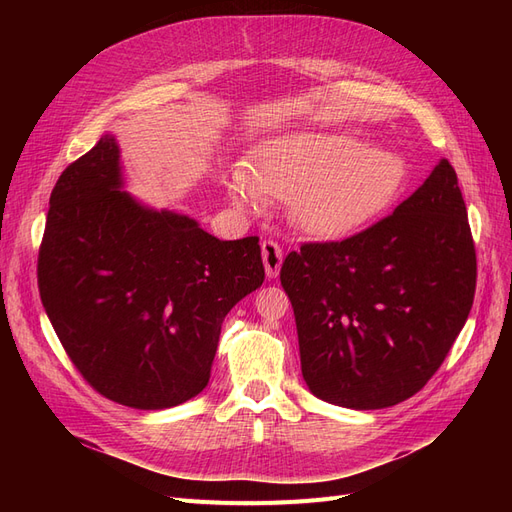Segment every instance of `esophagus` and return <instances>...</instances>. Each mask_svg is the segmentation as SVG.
I'll return each mask as SVG.
<instances>
[{"label": "esophagus", "instance_id": "34e87169", "mask_svg": "<svg viewBox=\"0 0 512 512\" xmlns=\"http://www.w3.org/2000/svg\"><path fill=\"white\" fill-rule=\"evenodd\" d=\"M260 250H262V262H265L267 277H269V280H275V277L280 275L282 260H284L282 247L277 245L275 241H271V239H265V241H262V245H260Z\"/></svg>", "mask_w": 512, "mask_h": 512}]
</instances>
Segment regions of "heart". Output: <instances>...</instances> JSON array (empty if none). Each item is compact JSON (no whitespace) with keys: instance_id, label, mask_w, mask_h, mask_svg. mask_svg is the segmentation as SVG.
Instances as JSON below:
<instances>
[{"instance_id":"b5f03b06","label":"heart","mask_w":512,"mask_h":512,"mask_svg":"<svg viewBox=\"0 0 512 512\" xmlns=\"http://www.w3.org/2000/svg\"><path fill=\"white\" fill-rule=\"evenodd\" d=\"M406 181V164L384 149L363 147L352 136L294 132L260 149L252 168L228 179L230 200L256 211L265 196L286 200L288 218L318 239L344 237L393 205Z\"/></svg>"}]
</instances>
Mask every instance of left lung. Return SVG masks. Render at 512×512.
I'll use <instances>...</instances> for the list:
<instances>
[{
    "mask_svg": "<svg viewBox=\"0 0 512 512\" xmlns=\"http://www.w3.org/2000/svg\"><path fill=\"white\" fill-rule=\"evenodd\" d=\"M301 371L318 399L399 404L436 374L474 301L476 252L457 173L440 160L389 218L344 241L303 243L280 271Z\"/></svg>",
    "mask_w": 512,
    "mask_h": 512,
    "instance_id": "left-lung-1",
    "label": "left lung"
}]
</instances>
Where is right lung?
<instances>
[{
    "instance_id": "obj_1",
    "label": "right lung",
    "mask_w": 512,
    "mask_h": 512,
    "mask_svg": "<svg viewBox=\"0 0 512 512\" xmlns=\"http://www.w3.org/2000/svg\"><path fill=\"white\" fill-rule=\"evenodd\" d=\"M104 134L57 179L38 288L61 346L94 389L164 410L205 389L226 314L265 282L258 237L220 241L123 192Z\"/></svg>"
}]
</instances>
